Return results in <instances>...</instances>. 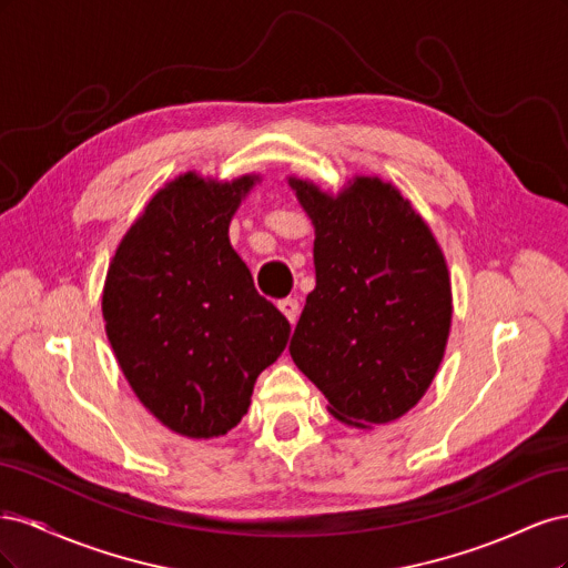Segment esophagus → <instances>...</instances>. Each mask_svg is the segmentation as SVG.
Instances as JSON below:
<instances>
[{
    "instance_id": "esophagus-1",
    "label": "esophagus",
    "mask_w": 568,
    "mask_h": 568,
    "mask_svg": "<svg viewBox=\"0 0 568 568\" xmlns=\"http://www.w3.org/2000/svg\"><path fill=\"white\" fill-rule=\"evenodd\" d=\"M277 307H280L282 315H284L291 324H296V320H298V301H296V298H284V301L277 303Z\"/></svg>"
}]
</instances>
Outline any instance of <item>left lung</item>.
<instances>
[{
    "label": "left lung",
    "mask_w": 568,
    "mask_h": 568,
    "mask_svg": "<svg viewBox=\"0 0 568 568\" xmlns=\"http://www.w3.org/2000/svg\"><path fill=\"white\" fill-rule=\"evenodd\" d=\"M315 227V291L288 353L357 428L400 419L432 386L453 324V286L432 227L400 189L353 175L338 192L291 175Z\"/></svg>",
    "instance_id": "8db88e82"
}]
</instances>
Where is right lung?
Masks as SVG:
<instances>
[{
    "label": "right lung",
    "instance_id": "1",
    "mask_svg": "<svg viewBox=\"0 0 568 568\" xmlns=\"http://www.w3.org/2000/svg\"><path fill=\"white\" fill-rule=\"evenodd\" d=\"M261 175L189 170L144 205L111 257L101 313L120 369L170 432L209 440L248 412L291 326L257 294L230 222Z\"/></svg>",
    "mask_w": 568,
    "mask_h": 568
}]
</instances>
